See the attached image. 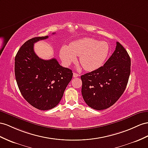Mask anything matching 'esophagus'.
<instances>
[{
	"instance_id": "obj_1",
	"label": "esophagus",
	"mask_w": 148,
	"mask_h": 148,
	"mask_svg": "<svg viewBox=\"0 0 148 148\" xmlns=\"http://www.w3.org/2000/svg\"><path fill=\"white\" fill-rule=\"evenodd\" d=\"M79 74H77V73H73V77H77L79 76Z\"/></svg>"
}]
</instances>
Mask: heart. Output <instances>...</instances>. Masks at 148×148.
I'll return each instance as SVG.
<instances>
[{
  "mask_svg": "<svg viewBox=\"0 0 148 148\" xmlns=\"http://www.w3.org/2000/svg\"><path fill=\"white\" fill-rule=\"evenodd\" d=\"M109 53V45L105 41L83 39L71 42L69 46H62L60 56L62 62L69 66L79 56V62L86 71H92L103 65Z\"/></svg>",
  "mask_w": 148,
  "mask_h": 148,
  "instance_id": "heart-1",
  "label": "heart"
}]
</instances>
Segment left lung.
Returning a JSON list of instances; mask_svg holds the SVG:
<instances>
[{
  "instance_id": "left-lung-1",
  "label": "left lung",
  "mask_w": 148,
  "mask_h": 148,
  "mask_svg": "<svg viewBox=\"0 0 148 148\" xmlns=\"http://www.w3.org/2000/svg\"><path fill=\"white\" fill-rule=\"evenodd\" d=\"M130 73V57L117 42L114 52L103 66L81 75L82 96L86 103L96 110L111 107L126 89Z\"/></svg>"
}]
</instances>
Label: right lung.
Listing matches in <instances>:
<instances>
[{
  "mask_svg": "<svg viewBox=\"0 0 148 148\" xmlns=\"http://www.w3.org/2000/svg\"><path fill=\"white\" fill-rule=\"evenodd\" d=\"M48 37L26 41L15 58V75L21 94L33 107L42 111L59 103L73 75L71 69L60 66L56 59L44 60L36 54L34 44Z\"/></svg>",
  "mask_w": 148,
  "mask_h": 148,
  "instance_id": "1",
  "label": "right lung"
}]
</instances>
